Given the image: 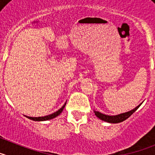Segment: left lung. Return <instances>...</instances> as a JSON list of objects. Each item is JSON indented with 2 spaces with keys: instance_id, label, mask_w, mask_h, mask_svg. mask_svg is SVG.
Wrapping results in <instances>:
<instances>
[{
  "instance_id": "obj_1",
  "label": "left lung",
  "mask_w": 155,
  "mask_h": 155,
  "mask_svg": "<svg viewBox=\"0 0 155 155\" xmlns=\"http://www.w3.org/2000/svg\"><path fill=\"white\" fill-rule=\"evenodd\" d=\"M142 103L140 104L139 105H137L136 108H134V109L130 111H128L127 113H121V114L116 115V116H109V115H105L103 113H101L98 111H94L95 116L99 118L101 120H103V121L107 122V123H110V124H118V123H121V122L124 121L127 119H128L133 113L138 109V108L140 106Z\"/></svg>"
}]
</instances>
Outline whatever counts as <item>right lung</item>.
Masks as SVG:
<instances>
[{"label": "right lung", "instance_id": "right-lung-1", "mask_svg": "<svg viewBox=\"0 0 155 155\" xmlns=\"http://www.w3.org/2000/svg\"><path fill=\"white\" fill-rule=\"evenodd\" d=\"M66 103H67V102H66L65 103H64V105H63L62 107H61V109H59L58 111H57V112L52 113V114H50V115H48V116H39V117H31V116H25V117H27V118L30 119V120H33V121H46V120H52V119L55 118V117L58 116L59 115H60L61 113H62L63 110H64V107H65Z\"/></svg>", "mask_w": 155, "mask_h": 155}]
</instances>
